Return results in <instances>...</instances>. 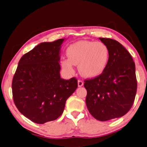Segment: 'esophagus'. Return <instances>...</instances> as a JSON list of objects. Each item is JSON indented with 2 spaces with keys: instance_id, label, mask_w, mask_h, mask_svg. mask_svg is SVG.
I'll return each instance as SVG.
<instances>
[{
  "instance_id": "obj_1",
  "label": "esophagus",
  "mask_w": 147,
  "mask_h": 147,
  "mask_svg": "<svg viewBox=\"0 0 147 147\" xmlns=\"http://www.w3.org/2000/svg\"><path fill=\"white\" fill-rule=\"evenodd\" d=\"M77 83H78V86L79 87H81L84 85V82L81 81V80H78V82H77Z\"/></svg>"
}]
</instances>
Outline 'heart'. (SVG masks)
Returning a JSON list of instances; mask_svg holds the SVG:
<instances>
[{
	"mask_svg": "<svg viewBox=\"0 0 147 147\" xmlns=\"http://www.w3.org/2000/svg\"><path fill=\"white\" fill-rule=\"evenodd\" d=\"M67 59L61 61L63 68L69 73L78 65L80 75L88 78L96 77L104 72L109 60L107 47L101 42L80 40L71 44L66 50Z\"/></svg>",
	"mask_w": 147,
	"mask_h": 147,
	"instance_id": "1",
	"label": "heart"
}]
</instances>
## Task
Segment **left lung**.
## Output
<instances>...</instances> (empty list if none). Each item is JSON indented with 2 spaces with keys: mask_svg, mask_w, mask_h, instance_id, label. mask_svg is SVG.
I'll return each mask as SVG.
<instances>
[{
  "mask_svg": "<svg viewBox=\"0 0 147 147\" xmlns=\"http://www.w3.org/2000/svg\"><path fill=\"white\" fill-rule=\"evenodd\" d=\"M107 47V67L99 76L86 80V104L91 114L106 121L125 115L133 106L137 92L135 64L126 49L117 40L99 38Z\"/></svg>",
  "mask_w": 147,
  "mask_h": 147,
  "instance_id": "1",
  "label": "left lung"
}]
</instances>
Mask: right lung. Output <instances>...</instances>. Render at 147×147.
<instances>
[{"label":"right lung","mask_w":147,"mask_h":147,"mask_svg":"<svg viewBox=\"0 0 147 147\" xmlns=\"http://www.w3.org/2000/svg\"><path fill=\"white\" fill-rule=\"evenodd\" d=\"M64 40L40 43L19 61L12 84L14 102L19 112L34 123L43 124L59 118L78 86L75 77H61Z\"/></svg>","instance_id":"add662e5"}]
</instances>
